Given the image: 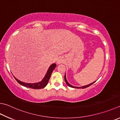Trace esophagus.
Returning a JSON list of instances; mask_svg holds the SVG:
<instances>
[{
  "label": "esophagus",
  "instance_id": "1",
  "mask_svg": "<svg viewBox=\"0 0 120 120\" xmlns=\"http://www.w3.org/2000/svg\"><path fill=\"white\" fill-rule=\"evenodd\" d=\"M62 60H61V59H59L58 60H57V64H61V63H62Z\"/></svg>",
  "mask_w": 120,
  "mask_h": 120
}]
</instances>
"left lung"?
Masks as SVG:
<instances>
[{
  "mask_svg": "<svg viewBox=\"0 0 120 120\" xmlns=\"http://www.w3.org/2000/svg\"><path fill=\"white\" fill-rule=\"evenodd\" d=\"M64 79H65V82H66V83L67 85V86H68L69 87H71V88H82V89H84V88H87V87H88L89 86H91V85H92V84H93V83H94V82H96V81H94V82H92V83H89V84H88V85H87L83 86H81V87H75V86H73L71 85L70 84V83H68V81H67V79H66V74H65V76H64Z\"/></svg>",
  "mask_w": 120,
  "mask_h": 120,
  "instance_id": "obj_1",
  "label": "left lung"
}]
</instances>
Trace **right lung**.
<instances>
[{"instance_id": "right-lung-1", "label": "right lung", "mask_w": 120, "mask_h": 120, "mask_svg": "<svg viewBox=\"0 0 120 120\" xmlns=\"http://www.w3.org/2000/svg\"><path fill=\"white\" fill-rule=\"evenodd\" d=\"M56 66V65L55 63L52 64L49 67L48 70L46 72V73L43 79L42 80V81H40V82H36V83H26L24 82H22V81L18 80V79L15 77V79L17 80V82L19 83V84L21 85L22 86H23L24 87L32 88V89H42V88H43L48 83L49 80V78L51 77V74L52 73L53 70L55 69V68Z\"/></svg>"}]
</instances>
